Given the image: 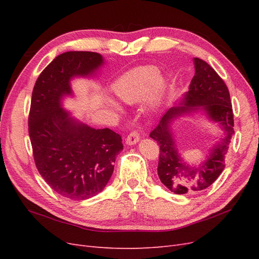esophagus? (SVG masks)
<instances>
[{
    "instance_id": "obj_1",
    "label": "esophagus",
    "mask_w": 259,
    "mask_h": 259,
    "mask_svg": "<svg viewBox=\"0 0 259 259\" xmlns=\"http://www.w3.org/2000/svg\"><path fill=\"white\" fill-rule=\"evenodd\" d=\"M139 139H140V133L138 131H132L126 137V144L130 146L135 145L139 142Z\"/></svg>"
}]
</instances>
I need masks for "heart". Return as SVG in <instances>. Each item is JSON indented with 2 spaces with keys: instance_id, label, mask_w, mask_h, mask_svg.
Masks as SVG:
<instances>
[{
  "instance_id": "heart-1",
  "label": "heart",
  "mask_w": 259,
  "mask_h": 259,
  "mask_svg": "<svg viewBox=\"0 0 259 259\" xmlns=\"http://www.w3.org/2000/svg\"><path fill=\"white\" fill-rule=\"evenodd\" d=\"M164 89V82L159 69L154 66H142L123 74L112 85L116 98L125 104H133L146 95L149 105L159 103ZM115 106V105H112Z\"/></svg>"
}]
</instances>
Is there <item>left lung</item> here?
<instances>
[{
  "label": "left lung",
  "instance_id": "obj_1",
  "mask_svg": "<svg viewBox=\"0 0 259 259\" xmlns=\"http://www.w3.org/2000/svg\"><path fill=\"white\" fill-rule=\"evenodd\" d=\"M194 68L195 74L183 100L186 106L169 109L150 134L160 146L159 178L164 186L177 194L197 193L215 182L225 168V159L234 134L232 105L226 83L204 60L194 58ZM199 107L204 108L211 119L222 125L225 136L205 162L191 168L180 160L169 123L177 115Z\"/></svg>",
  "mask_w": 259,
  "mask_h": 259
}]
</instances>
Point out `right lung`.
<instances>
[{
  "label": "right lung",
  "instance_id": "right-lung-1",
  "mask_svg": "<svg viewBox=\"0 0 259 259\" xmlns=\"http://www.w3.org/2000/svg\"><path fill=\"white\" fill-rule=\"evenodd\" d=\"M100 65L98 53L61 54L38 75L31 98L28 130L35 166L53 190L76 201L104 189L123 149L115 132L77 123L60 107L61 97L71 94L70 79Z\"/></svg>",
  "mask_w": 259,
  "mask_h": 259
}]
</instances>
